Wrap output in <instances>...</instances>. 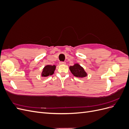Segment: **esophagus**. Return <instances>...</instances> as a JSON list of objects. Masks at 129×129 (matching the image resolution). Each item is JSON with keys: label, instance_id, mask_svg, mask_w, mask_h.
<instances>
[{"label": "esophagus", "instance_id": "esophagus-1", "mask_svg": "<svg viewBox=\"0 0 129 129\" xmlns=\"http://www.w3.org/2000/svg\"><path fill=\"white\" fill-rule=\"evenodd\" d=\"M66 62H62V61H61V62H59V64H66Z\"/></svg>", "mask_w": 129, "mask_h": 129}]
</instances>
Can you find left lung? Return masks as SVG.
Wrapping results in <instances>:
<instances>
[{
  "label": "left lung",
  "instance_id": "obj_1",
  "mask_svg": "<svg viewBox=\"0 0 129 129\" xmlns=\"http://www.w3.org/2000/svg\"><path fill=\"white\" fill-rule=\"evenodd\" d=\"M69 69L73 75L77 77L83 78L86 77L88 74L84 68L79 63H75L72 66H70Z\"/></svg>",
  "mask_w": 129,
  "mask_h": 129
}]
</instances>
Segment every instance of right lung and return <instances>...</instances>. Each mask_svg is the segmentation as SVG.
<instances>
[{"mask_svg": "<svg viewBox=\"0 0 129 129\" xmlns=\"http://www.w3.org/2000/svg\"><path fill=\"white\" fill-rule=\"evenodd\" d=\"M56 69V66L53 65H46L43 68L41 73V76L47 77L49 75H52L54 73V71Z\"/></svg>", "mask_w": 129, "mask_h": 129, "instance_id": "1", "label": "right lung"}]
</instances>
